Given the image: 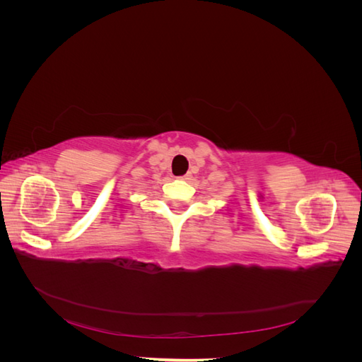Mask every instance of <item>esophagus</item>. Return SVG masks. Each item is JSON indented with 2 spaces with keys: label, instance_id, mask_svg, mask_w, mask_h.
Here are the masks:
<instances>
[{
  "label": "esophagus",
  "instance_id": "34e87169",
  "mask_svg": "<svg viewBox=\"0 0 362 362\" xmlns=\"http://www.w3.org/2000/svg\"><path fill=\"white\" fill-rule=\"evenodd\" d=\"M180 180H189L190 178V173H185V175H181V177H178Z\"/></svg>",
  "mask_w": 362,
  "mask_h": 362
}]
</instances>
